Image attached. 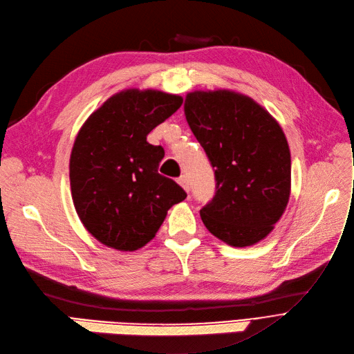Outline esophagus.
Returning <instances> with one entry per match:
<instances>
[{"mask_svg":"<svg viewBox=\"0 0 354 354\" xmlns=\"http://www.w3.org/2000/svg\"><path fill=\"white\" fill-rule=\"evenodd\" d=\"M177 183L183 187V189L189 193L190 192V185H189V178H187V176H181L177 178Z\"/></svg>","mask_w":354,"mask_h":354,"instance_id":"34e87169","label":"esophagus"}]
</instances>
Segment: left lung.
<instances>
[{
	"instance_id": "left-lung-1",
	"label": "left lung",
	"mask_w": 354,
	"mask_h": 354,
	"mask_svg": "<svg viewBox=\"0 0 354 354\" xmlns=\"http://www.w3.org/2000/svg\"><path fill=\"white\" fill-rule=\"evenodd\" d=\"M184 114L216 176V196L200 210L207 230L233 247L266 239L292 187L280 124L253 98L232 90L189 93Z\"/></svg>"
}]
</instances>
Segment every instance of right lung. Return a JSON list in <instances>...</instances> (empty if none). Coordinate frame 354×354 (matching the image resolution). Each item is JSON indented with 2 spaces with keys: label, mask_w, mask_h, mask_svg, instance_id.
Returning a JSON list of instances; mask_svg holds the SVG:
<instances>
[{
  "label": "right lung",
  "mask_w": 354,
  "mask_h": 354,
  "mask_svg": "<svg viewBox=\"0 0 354 354\" xmlns=\"http://www.w3.org/2000/svg\"><path fill=\"white\" fill-rule=\"evenodd\" d=\"M181 102L180 95L158 90H124L80 129L70 157L73 203L87 232L104 245L138 250L187 197L174 180L158 173L164 150L147 141Z\"/></svg>",
  "instance_id": "add662e5"
}]
</instances>
